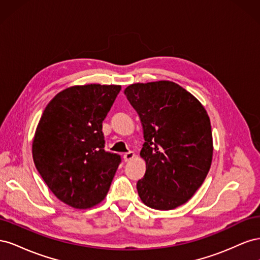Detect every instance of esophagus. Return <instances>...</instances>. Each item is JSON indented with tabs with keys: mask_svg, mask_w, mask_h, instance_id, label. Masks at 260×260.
Masks as SVG:
<instances>
[{
	"mask_svg": "<svg viewBox=\"0 0 260 260\" xmlns=\"http://www.w3.org/2000/svg\"><path fill=\"white\" fill-rule=\"evenodd\" d=\"M135 156H136V154L133 152H128L123 155V159H124V161H130L135 158Z\"/></svg>",
	"mask_w": 260,
	"mask_h": 260,
	"instance_id": "obj_1",
	"label": "esophagus"
}]
</instances>
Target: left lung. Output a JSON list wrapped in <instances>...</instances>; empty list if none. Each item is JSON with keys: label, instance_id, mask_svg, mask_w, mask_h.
Wrapping results in <instances>:
<instances>
[{"label": "left lung", "instance_id": "8db88e82", "mask_svg": "<svg viewBox=\"0 0 260 260\" xmlns=\"http://www.w3.org/2000/svg\"><path fill=\"white\" fill-rule=\"evenodd\" d=\"M124 94L136 109L145 142L146 162L138 181L146 206L170 210L190 200L205 180L212 159L209 117L201 102L172 81L135 83Z\"/></svg>", "mask_w": 260, "mask_h": 260}]
</instances>
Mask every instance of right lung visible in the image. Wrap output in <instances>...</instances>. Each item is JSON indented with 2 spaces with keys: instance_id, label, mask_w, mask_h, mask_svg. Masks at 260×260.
I'll list each match as a JSON object with an SVG mask.
<instances>
[{
  "instance_id": "obj_1",
  "label": "right lung",
  "mask_w": 260,
  "mask_h": 260,
  "mask_svg": "<svg viewBox=\"0 0 260 260\" xmlns=\"http://www.w3.org/2000/svg\"><path fill=\"white\" fill-rule=\"evenodd\" d=\"M120 85L85 84L62 90L45 107L32 142L39 174L56 198L77 209L105 199L121 161L106 152L102 123Z\"/></svg>"
}]
</instances>
